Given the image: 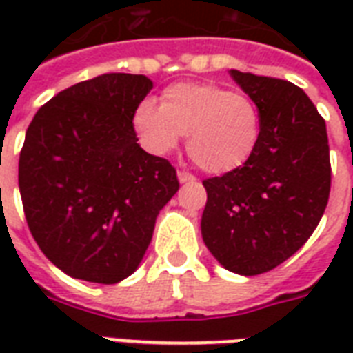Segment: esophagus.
Here are the masks:
<instances>
[{
  "label": "esophagus",
  "mask_w": 353,
  "mask_h": 353,
  "mask_svg": "<svg viewBox=\"0 0 353 353\" xmlns=\"http://www.w3.org/2000/svg\"><path fill=\"white\" fill-rule=\"evenodd\" d=\"M177 179H179V183H192V181H196V177H194L192 174H188V172H185V170L177 172Z\"/></svg>",
  "instance_id": "esophagus-1"
}]
</instances>
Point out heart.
I'll return each mask as SVG.
<instances>
[{
    "label": "heart",
    "mask_w": 353,
    "mask_h": 353,
    "mask_svg": "<svg viewBox=\"0 0 353 353\" xmlns=\"http://www.w3.org/2000/svg\"><path fill=\"white\" fill-rule=\"evenodd\" d=\"M139 141L152 154L174 150L188 133L187 152L209 174H227L251 159L260 139V113L243 93L214 82H179L163 101H144L133 113Z\"/></svg>",
    "instance_id": "1"
}]
</instances>
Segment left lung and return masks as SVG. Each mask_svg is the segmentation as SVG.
Masks as SVG:
<instances>
[{
    "mask_svg": "<svg viewBox=\"0 0 353 353\" xmlns=\"http://www.w3.org/2000/svg\"><path fill=\"white\" fill-rule=\"evenodd\" d=\"M260 113V139L245 165L205 179L201 234L232 273L254 276L295 254L328 205L326 122L299 85L231 69Z\"/></svg>",
    "mask_w": 353,
    "mask_h": 353,
    "instance_id": "obj_1",
    "label": "left lung"
}]
</instances>
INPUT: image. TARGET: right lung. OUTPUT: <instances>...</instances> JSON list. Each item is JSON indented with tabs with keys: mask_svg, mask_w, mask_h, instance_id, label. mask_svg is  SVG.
<instances>
[{
	"mask_svg": "<svg viewBox=\"0 0 353 353\" xmlns=\"http://www.w3.org/2000/svg\"><path fill=\"white\" fill-rule=\"evenodd\" d=\"M152 88L144 74H101L60 91L27 128L18 168L25 220L41 252L73 279L130 276L179 188L176 168L144 152L133 130Z\"/></svg>",
	"mask_w": 353,
	"mask_h": 353,
	"instance_id": "add662e5",
	"label": "right lung"
}]
</instances>
